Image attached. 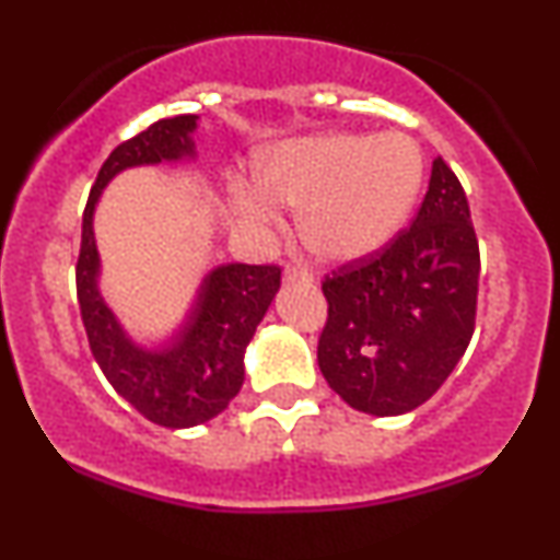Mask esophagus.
Returning <instances> with one entry per match:
<instances>
[{"label": "esophagus", "instance_id": "esophagus-1", "mask_svg": "<svg viewBox=\"0 0 560 560\" xmlns=\"http://www.w3.org/2000/svg\"><path fill=\"white\" fill-rule=\"evenodd\" d=\"M284 281H287V284H311L313 273L305 271V268H300V266H287L284 268Z\"/></svg>", "mask_w": 560, "mask_h": 560}]
</instances>
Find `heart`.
Segmentation results:
<instances>
[{
    "label": "heart",
    "instance_id": "b5f03b06",
    "mask_svg": "<svg viewBox=\"0 0 560 560\" xmlns=\"http://www.w3.org/2000/svg\"><path fill=\"white\" fill-rule=\"evenodd\" d=\"M421 182V147L400 131L287 141L255 168L260 195L300 208V240L326 262L361 260L382 249L408 221ZM240 202L249 215H271L258 195L244 191Z\"/></svg>",
    "mask_w": 560,
    "mask_h": 560
}]
</instances>
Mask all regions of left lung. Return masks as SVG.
Wrapping results in <instances>:
<instances>
[{"mask_svg": "<svg viewBox=\"0 0 560 560\" xmlns=\"http://www.w3.org/2000/svg\"><path fill=\"white\" fill-rule=\"evenodd\" d=\"M318 365L350 408H419L464 358L477 324L479 242L458 176L442 158L413 223L387 247L326 276Z\"/></svg>", "mask_w": 560, "mask_h": 560, "instance_id": "1", "label": "left lung"}]
</instances>
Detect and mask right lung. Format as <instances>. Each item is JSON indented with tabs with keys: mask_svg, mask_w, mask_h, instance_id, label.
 <instances>
[{
	"mask_svg": "<svg viewBox=\"0 0 560 560\" xmlns=\"http://www.w3.org/2000/svg\"><path fill=\"white\" fill-rule=\"evenodd\" d=\"M197 115L152 124L110 152L83 208L75 292L89 347L113 389L144 419L168 429L197 427L229 408L244 382V350L281 287L279 266L229 262L208 273L189 318L163 350L133 345L96 289L100 255L94 244V208L102 189L120 171L163 160L195 158Z\"/></svg>",
	"mask_w": 560,
	"mask_h": 560,
	"instance_id": "right-lung-1",
	"label": "right lung"
}]
</instances>
